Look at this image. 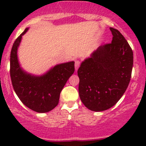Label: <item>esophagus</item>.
<instances>
[{
	"label": "esophagus",
	"mask_w": 146,
	"mask_h": 146,
	"mask_svg": "<svg viewBox=\"0 0 146 146\" xmlns=\"http://www.w3.org/2000/svg\"><path fill=\"white\" fill-rule=\"evenodd\" d=\"M80 66V62L79 60H76L75 62V71H77V70L78 69L79 66Z\"/></svg>",
	"instance_id": "1"
}]
</instances>
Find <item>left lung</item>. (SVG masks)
<instances>
[{"mask_svg":"<svg viewBox=\"0 0 146 146\" xmlns=\"http://www.w3.org/2000/svg\"><path fill=\"white\" fill-rule=\"evenodd\" d=\"M112 42L100 46L78 71L79 95L86 108L104 111L125 93L131 78L133 52L119 31L110 27Z\"/></svg>","mask_w":146,"mask_h":146,"instance_id":"1","label":"left lung"}]
</instances>
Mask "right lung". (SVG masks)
I'll return each instance as SVG.
<instances>
[{"label":"right lung","mask_w":146,"mask_h":146,"mask_svg":"<svg viewBox=\"0 0 146 146\" xmlns=\"http://www.w3.org/2000/svg\"><path fill=\"white\" fill-rule=\"evenodd\" d=\"M25 29L16 38L10 54V76L13 88L21 101L37 113H47L59 103L60 93L75 71L74 62L56 65L40 77L28 74L20 67L17 49Z\"/></svg>","instance_id":"right-lung-1"}]
</instances>
